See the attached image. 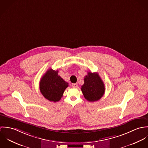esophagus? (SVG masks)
Returning <instances> with one entry per match:
<instances>
[{
    "label": "esophagus",
    "mask_w": 148,
    "mask_h": 148,
    "mask_svg": "<svg viewBox=\"0 0 148 148\" xmlns=\"http://www.w3.org/2000/svg\"><path fill=\"white\" fill-rule=\"evenodd\" d=\"M72 87H73V88H77V86H78V85H77V84L75 83V84H72Z\"/></svg>",
    "instance_id": "esophagus-1"
}]
</instances>
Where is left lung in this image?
<instances>
[{
  "mask_svg": "<svg viewBox=\"0 0 148 148\" xmlns=\"http://www.w3.org/2000/svg\"><path fill=\"white\" fill-rule=\"evenodd\" d=\"M81 89L85 99L93 102L103 97L105 92V86L97 73L88 72L84 77V84L82 86Z\"/></svg>",
  "mask_w": 148,
  "mask_h": 148,
  "instance_id": "obj_1",
  "label": "left lung"
}]
</instances>
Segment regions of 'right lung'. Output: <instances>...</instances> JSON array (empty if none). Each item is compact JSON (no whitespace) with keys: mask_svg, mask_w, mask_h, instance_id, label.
Instances as JSON below:
<instances>
[{"mask_svg":"<svg viewBox=\"0 0 148 148\" xmlns=\"http://www.w3.org/2000/svg\"><path fill=\"white\" fill-rule=\"evenodd\" d=\"M68 83L58 75V71L49 69L40 82V90L42 96L50 101H59L63 97Z\"/></svg>","mask_w":148,"mask_h":148,"instance_id":"right-lung-1","label":"right lung"}]
</instances>
